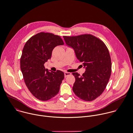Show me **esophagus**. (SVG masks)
Wrapping results in <instances>:
<instances>
[{"mask_svg":"<svg viewBox=\"0 0 133 133\" xmlns=\"http://www.w3.org/2000/svg\"><path fill=\"white\" fill-rule=\"evenodd\" d=\"M71 75V73H69V72H65V73H64V77H67L68 76Z\"/></svg>","mask_w":133,"mask_h":133,"instance_id":"1","label":"esophagus"}]
</instances>
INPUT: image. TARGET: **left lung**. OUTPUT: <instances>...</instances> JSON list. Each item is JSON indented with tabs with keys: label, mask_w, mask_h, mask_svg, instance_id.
Wrapping results in <instances>:
<instances>
[{
	"label": "left lung",
	"mask_w": 133,
	"mask_h": 133,
	"mask_svg": "<svg viewBox=\"0 0 133 133\" xmlns=\"http://www.w3.org/2000/svg\"><path fill=\"white\" fill-rule=\"evenodd\" d=\"M63 37L86 68L82 76L77 72L72 73L75 78L73 91L82 99L93 101L104 92L111 75L108 49L102 40L90 34Z\"/></svg>",
	"instance_id": "1"
}]
</instances>
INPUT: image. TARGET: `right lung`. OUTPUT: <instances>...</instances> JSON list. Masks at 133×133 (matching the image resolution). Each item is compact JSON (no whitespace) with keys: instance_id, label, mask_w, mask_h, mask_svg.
Here are the masks:
<instances>
[{"instance_id":"add662e5","label":"right lung","mask_w":133,"mask_h":133,"mask_svg":"<svg viewBox=\"0 0 133 133\" xmlns=\"http://www.w3.org/2000/svg\"><path fill=\"white\" fill-rule=\"evenodd\" d=\"M63 44L60 36L41 32L31 37L24 45L21 70L26 86L39 100L50 99L59 91L64 73L60 70L49 72L44 64L50 59L53 49Z\"/></svg>"}]
</instances>
